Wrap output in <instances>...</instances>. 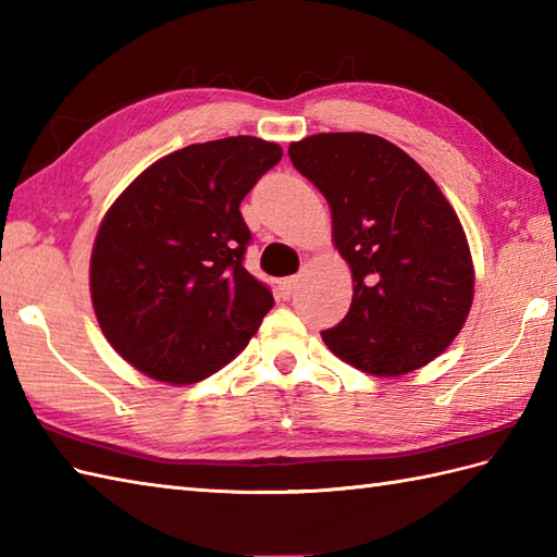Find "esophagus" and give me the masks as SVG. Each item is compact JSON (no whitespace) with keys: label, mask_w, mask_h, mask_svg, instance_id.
I'll return each instance as SVG.
<instances>
[{"label":"esophagus","mask_w":557,"mask_h":557,"mask_svg":"<svg viewBox=\"0 0 557 557\" xmlns=\"http://www.w3.org/2000/svg\"><path fill=\"white\" fill-rule=\"evenodd\" d=\"M297 285H299V277H297V275H292V277L280 280V282H277L280 297H282V299H289L292 294H294V289H297Z\"/></svg>","instance_id":"esophagus-1"}]
</instances>
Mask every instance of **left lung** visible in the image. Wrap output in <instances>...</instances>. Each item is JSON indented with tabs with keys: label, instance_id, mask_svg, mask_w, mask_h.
Wrapping results in <instances>:
<instances>
[{
	"label": "left lung",
	"instance_id": "left-lung-1",
	"mask_svg": "<svg viewBox=\"0 0 557 557\" xmlns=\"http://www.w3.org/2000/svg\"><path fill=\"white\" fill-rule=\"evenodd\" d=\"M289 160L333 212V242L354 280L349 313L323 330L354 369L395 377L443 354L474 301L461 222L417 160L373 134H315Z\"/></svg>",
	"mask_w": 557,
	"mask_h": 557
}]
</instances>
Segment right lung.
Listing matches in <instances>:
<instances>
[{
  "instance_id": "obj_1",
  "label": "right lung",
  "mask_w": 557,
  "mask_h": 557,
  "mask_svg": "<svg viewBox=\"0 0 557 557\" xmlns=\"http://www.w3.org/2000/svg\"><path fill=\"white\" fill-rule=\"evenodd\" d=\"M282 158L263 138L194 144L152 162L104 215L90 297L114 351L156 381L198 383L239 354L275 306L244 268L242 200Z\"/></svg>"
}]
</instances>
